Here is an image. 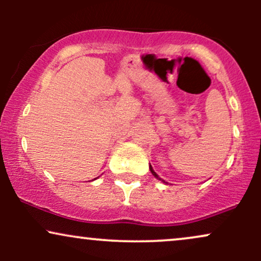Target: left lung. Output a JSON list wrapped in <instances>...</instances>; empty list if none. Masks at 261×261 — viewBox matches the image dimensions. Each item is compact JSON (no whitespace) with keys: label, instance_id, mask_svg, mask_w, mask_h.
Returning <instances> with one entry per match:
<instances>
[{"label":"left lung","instance_id":"obj_1","mask_svg":"<svg viewBox=\"0 0 261 261\" xmlns=\"http://www.w3.org/2000/svg\"><path fill=\"white\" fill-rule=\"evenodd\" d=\"M149 170H151V173H152V174H153V175L155 176V178H157V179H158V180H162V181H163V182H166V181H164V180H163V179H161V178H160V176H158V174H157V173H155V172H154V170H153V168H152V167H151V166H149Z\"/></svg>","mask_w":261,"mask_h":261}]
</instances>
